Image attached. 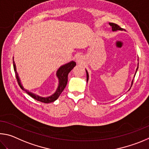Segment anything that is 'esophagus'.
I'll return each mask as SVG.
<instances>
[{
  "instance_id": "1",
  "label": "esophagus",
  "mask_w": 149,
  "mask_h": 149,
  "mask_svg": "<svg viewBox=\"0 0 149 149\" xmlns=\"http://www.w3.org/2000/svg\"><path fill=\"white\" fill-rule=\"evenodd\" d=\"M76 61L79 64H82L83 63V59L81 56H78L76 58Z\"/></svg>"
}]
</instances>
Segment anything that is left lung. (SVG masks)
Wrapping results in <instances>:
<instances>
[{"label":"left lung","instance_id":"left-lung-1","mask_svg":"<svg viewBox=\"0 0 149 149\" xmlns=\"http://www.w3.org/2000/svg\"><path fill=\"white\" fill-rule=\"evenodd\" d=\"M109 25H110L111 27H112V31H124V29H123L122 28H121L120 27H119V26L118 25H116V24H115V23H109ZM138 60V59H137ZM138 65H139V63H137V69H136V71H135V74H134V78L135 77V74H136V72H137V69H138ZM86 78H87V83H88V80H89V74H88V70L86 69ZM133 80H134V79H133V80H132V84H131V87H132V84H133ZM130 88L129 89V90H130Z\"/></svg>","mask_w":149,"mask_h":149}]
</instances>
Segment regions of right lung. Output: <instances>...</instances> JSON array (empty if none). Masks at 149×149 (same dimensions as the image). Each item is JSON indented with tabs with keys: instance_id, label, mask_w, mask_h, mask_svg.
I'll list each match as a JSON object with an SVG mask.
<instances>
[{
	"instance_id": "obj_1",
	"label": "right lung",
	"mask_w": 149,
	"mask_h": 149,
	"mask_svg": "<svg viewBox=\"0 0 149 149\" xmlns=\"http://www.w3.org/2000/svg\"><path fill=\"white\" fill-rule=\"evenodd\" d=\"M13 63H14L13 65H14V69L15 74V77H16V79L17 80L18 84L19 85L20 88H22L23 91H25L28 95H29L31 97H32L36 100H37L38 101H41V102L44 103H52L58 99L60 94L62 93V92L63 91L65 88L67 86V81H68V74H69V73L70 72V70L76 66V63H75L74 61H71L69 63H67L66 64L63 65L62 66L60 67L59 69H57L56 72V77H57V79H58V81H59L58 86H57L56 91L53 93V94L51 95L50 96H48V97H42V96L36 94V93L29 92L28 90L25 89L24 87L23 86L22 84L21 83V80L17 72L16 66H15L14 59H13Z\"/></svg>"
}]
</instances>
